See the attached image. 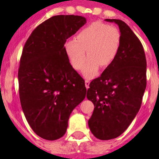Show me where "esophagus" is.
<instances>
[{"label": "esophagus", "instance_id": "esophagus-1", "mask_svg": "<svg viewBox=\"0 0 159 159\" xmlns=\"http://www.w3.org/2000/svg\"><path fill=\"white\" fill-rule=\"evenodd\" d=\"M84 82H85V87H86V89H89V84H90V81L89 80H88V79H86L85 80V81H84Z\"/></svg>", "mask_w": 159, "mask_h": 159}]
</instances>
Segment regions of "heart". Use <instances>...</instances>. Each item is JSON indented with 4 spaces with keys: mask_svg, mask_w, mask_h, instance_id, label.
<instances>
[{
    "mask_svg": "<svg viewBox=\"0 0 159 159\" xmlns=\"http://www.w3.org/2000/svg\"><path fill=\"white\" fill-rule=\"evenodd\" d=\"M120 43L121 34L116 27L94 21L80 30L77 38L68 40L65 50L70 65L77 70L82 69L87 54L83 75L91 78L100 67L106 68L113 63Z\"/></svg>",
    "mask_w": 159,
    "mask_h": 159,
    "instance_id": "b5f03b06",
    "label": "heart"
}]
</instances>
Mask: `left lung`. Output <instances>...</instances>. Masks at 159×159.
<instances>
[{
    "label": "left lung",
    "instance_id": "left-lung-1",
    "mask_svg": "<svg viewBox=\"0 0 159 159\" xmlns=\"http://www.w3.org/2000/svg\"><path fill=\"white\" fill-rule=\"evenodd\" d=\"M115 22L121 43L113 63L89 84L87 98L94 105L89 120L91 133L101 140L121 135L140 109L146 88V58L138 37L124 21Z\"/></svg>",
    "mask_w": 159,
    "mask_h": 159
}]
</instances>
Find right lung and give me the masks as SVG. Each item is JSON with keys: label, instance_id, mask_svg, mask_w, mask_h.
<instances>
[{"label": "right lung", "instance_id": "1", "mask_svg": "<svg viewBox=\"0 0 159 159\" xmlns=\"http://www.w3.org/2000/svg\"><path fill=\"white\" fill-rule=\"evenodd\" d=\"M86 24L78 15H56L38 25L27 40L18 69L19 96L32 130L46 140L66 132L72 111L84 99V81L70 65L67 39Z\"/></svg>", "mask_w": 159, "mask_h": 159}]
</instances>
